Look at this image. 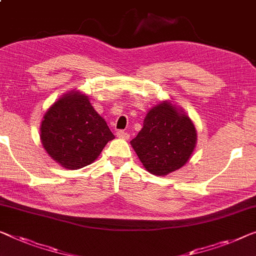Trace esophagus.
Segmentation results:
<instances>
[{
    "label": "esophagus",
    "mask_w": 256,
    "mask_h": 256,
    "mask_svg": "<svg viewBox=\"0 0 256 256\" xmlns=\"http://www.w3.org/2000/svg\"><path fill=\"white\" fill-rule=\"evenodd\" d=\"M116 134H117V136L118 138H120V139H128V133H126L125 131H122V130H118V131L116 132Z\"/></svg>",
    "instance_id": "obj_1"
}]
</instances>
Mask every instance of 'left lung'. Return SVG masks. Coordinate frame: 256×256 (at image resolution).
I'll return each instance as SVG.
<instances>
[{
	"mask_svg": "<svg viewBox=\"0 0 256 256\" xmlns=\"http://www.w3.org/2000/svg\"><path fill=\"white\" fill-rule=\"evenodd\" d=\"M131 146L148 172L166 176L188 163L196 146V130L180 108L163 101L147 112Z\"/></svg>",
	"mask_w": 256,
	"mask_h": 256,
	"instance_id": "left-lung-1",
	"label": "left lung"
}]
</instances>
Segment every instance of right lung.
<instances>
[{
  "label": "right lung",
  "instance_id": "1",
  "mask_svg": "<svg viewBox=\"0 0 256 256\" xmlns=\"http://www.w3.org/2000/svg\"><path fill=\"white\" fill-rule=\"evenodd\" d=\"M115 136L87 95L71 90L58 98L41 122L40 139L49 156L76 170L93 163Z\"/></svg>",
  "mask_w": 256,
  "mask_h": 256
}]
</instances>
